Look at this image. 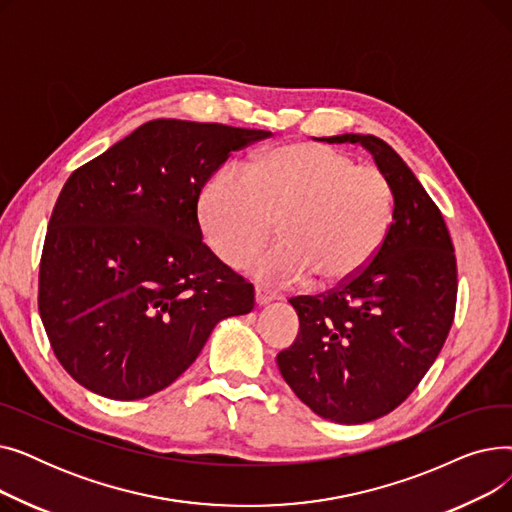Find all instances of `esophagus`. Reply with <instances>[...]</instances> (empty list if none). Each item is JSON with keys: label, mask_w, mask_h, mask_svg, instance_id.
Masks as SVG:
<instances>
[{"label": "esophagus", "mask_w": 512, "mask_h": 512, "mask_svg": "<svg viewBox=\"0 0 512 512\" xmlns=\"http://www.w3.org/2000/svg\"><path fill=\"white\" fill-rule=\"evenodd\" d=\"M276 297L274 294L270 292V290H265L263 286H255V303L261 307V305H267V303H272Z\"/></svg>", "instance_id": "34e87169"}]
</instances>
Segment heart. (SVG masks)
<instances>
[{
  "instance_id": "1",
  "label": "heart",
  "mask_w": 512,
  "mask_h": 512,
  "mask_svg": "<svg viewBox=\"0 0 512 512\" xmlns=\"http://www.w3.org/2000/svg\"><path fill=\"white\" fill-rule=\"evenodd\" d=\"M392 215L394 191L382 170L311 143L272 149L249 176L224 166L199 199L209 245L230 265L251 259L278 222L282 242L253 263L274 288L353 280L384 245Z\"/></svg>"
}]
</instances>
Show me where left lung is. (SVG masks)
Listing matches in <instances>:
<instances>
[{
    "label": "left lung",
    "mask_w": 512,
    "mask_h": 512,
    "mask_svg": "<svg viewBox=\"0 0 512 512\" xmlns=\"http://www.w3.org/2000/svg\"><path fill=\"white\" fill-rule=\"evenodd\" d=\"M361 143L394 191L384 245L353 280L290 299L299 336L278 353L286 384L319 417L367 423L394 411L440 355L456 307L454 247L438 205L402 157L373 134Z\"/></svg>",
    "instance_id": "8db88e82"
}]
</instances>
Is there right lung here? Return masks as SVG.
Masks as SVG:
<instances>
[{
  "label": "right lung",
  "instance_id": "1",
  "mask_svg": "<svg viewBox=\"0 0 512 512\" xmlns=\"http://www.w3.org/2000/svg\"><path fill=\"white\" fill-rule=\"evenodd\" d=\"M272 132L151 120L66 180L39 270V313L62 367L87 390L139 400L193 365L253 284L203 242L197 203L230 153Z\"/></svg>",
  "mask_w": 512,
  "mask_h": 512
}]
</instances>
